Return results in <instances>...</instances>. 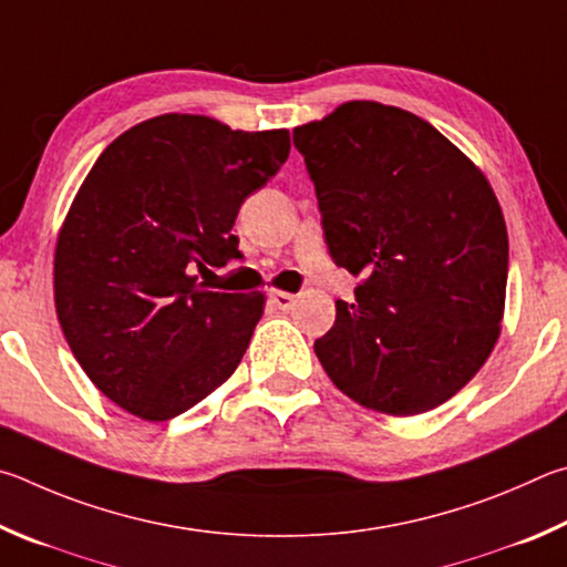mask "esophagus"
I'll list each match as a JSON object with an SVG mask.
<instances>
[{
  "label": "esophagus",
  "instance_id": "1",
  "mask_svg": "<svg viewBox=\"0 0 567 567\" xmlns=\"http://www.w3.org/2000/svg\"><path fill=\"white\" fill-rule=\"evenodd\" d=\"M268 301H271L276 309L289 311L291 306H293V293H289V291H271V293H268Z\"/></svg>",
  "mask_w": 567,
  "mask_h": 567
}]
</instances>
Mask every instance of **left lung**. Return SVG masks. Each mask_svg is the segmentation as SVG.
Returning <instances> with one entry per match:
<instances>
[{
	"label": "left lung",
	"mask_w": 567,
	"mask_h": 567,
	"mask_svg": "<svg viewBox=\"0 0 567 567\" xmlns=\"http://www.w3.org/2000/svg\"><path fill=\"white\" fill-rule=\"evenodd\" d=\"M336 266L359 276L313 351L365 409L415 415L458 393L501 333L508 231L488 178L399 106L346 102L293 128Z\"/></svg>",
	"instance_id": "left-lung-1"
}]
</instances>
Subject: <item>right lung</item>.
<instances>
[{
  "label": "right lung",
  "instance_id": "1",
  "mask_svg": "<svg viewBox=\"0 0 567 567\" xmlns=\"http://www.w3.org/2000/svg\"><path fill=\"white\" fill-rule=\"evenodd\" d=\"M289 152L286 128L164 114L86 174L59 231L54 303L74 359L124 411L174 419L241 363L264 293L212 291L204 276L241 258L238 208Z\"/></svg>",
  "mask_w": 567,
  "mask_h": 567
}]
</instances>
